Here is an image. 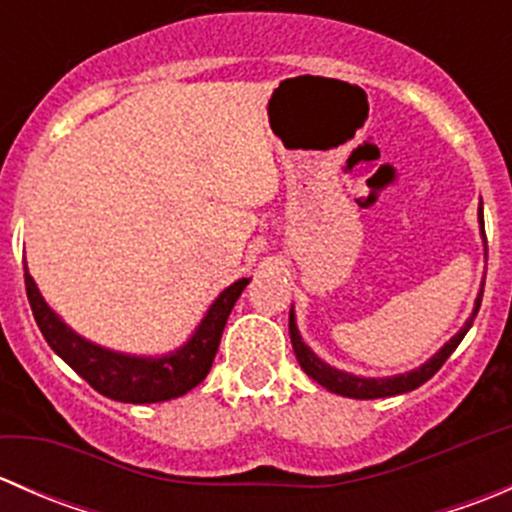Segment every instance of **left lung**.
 <instances>
[{"label":"left lung","mask_w":512,"mask_h":512,"mask_svg":"<svg viewBox=\"0 0 512 512\" xmlns=\"http://www.w3.org/2000/svg\"><path fill=\"white\" fill-rule=\"evenodd\" d=\"M478 218H480V235H483V240H485L483 208L478 210ZM478 309H480V294L476 299L473 317L468 319L466 327H463L461 332H458L456 337H453L451 342L441 349V352L433 354L431 359H428L423 366H418L416 371H409V374H401V376H389V379H361V376L344 374V371L332 369L329 364H324V361L317 359L312 349L302 342V337H299V332H297V324H294L292 312H289V339H292V349H294V354H297V361H299V366L304 369V374L312 376V379L317 381V384H322L324 389L334 391V394H339V396H349V399H384V396L406 394V391H414L421 384H426V381L431 379V376L436 374L443 364H446L448 356L456 352V347L461 344V339L466 337V332L471 329Z\"/></svg>","instance_id":"obj_1"}]
</instances>
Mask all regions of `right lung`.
I'll return each instance as SVG.
<instances>
[{"instance_id":"add662e5","label":"right lung","mask_w":512,"mask_h":512,"mask_svg":"<svg viewBox=\"0 0 512 512\" xmlns=\"http://www.w3.org/2000/svg\"><path fill=\"white\" fill-rule=\"evenodd\" d=\"M250 280H237L210 304L208 314L195 329L190 342L180 347L175 354L160 356V359H141V356H126L108 352L86 342L76 332H71L59 317L49 309L44 297L36 289L32 275L24 267V285L32 304V312L46 344L54 349L76 374L89 381L98 394L108 396L123 404H158V401L178 399L200 384L208 376L218 354L220 337L237 297Z\"/></svg>"}]
</instances>
